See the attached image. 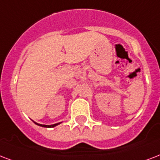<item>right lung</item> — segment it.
<instances>
[{
  "label": "right lung",
  "instance_id": "1",
  "mask_svg": "<svg viewBox=\"0 0 160 160\" xmlns=\"http://www.w3.org/2000/svg\"><path fill=\"white\" fill-rule=\"evenodd\" d=\"M34 123L37 124V125H38V126H40V127H42V128H54V127H56L57 125H58V124H60L61 122H58V123L53 124V125H42V124L37 123V122H34Z\"/></svg>",
  "mask_w": 160,
  "mask_h": 160
}]
</instances>
